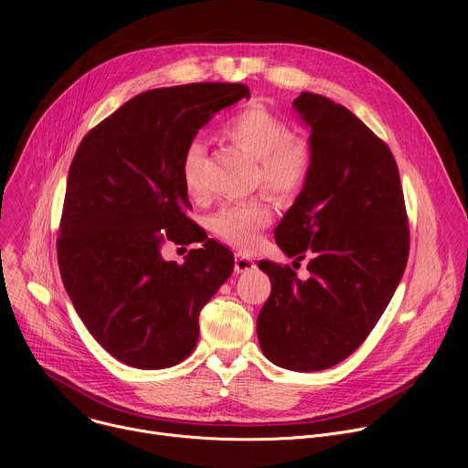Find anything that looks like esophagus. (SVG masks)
Wrapping results in <instances>:
<instances>
[{
	"mask_svg": "<svg viewBox=\"0 0 468 468\" xmlns=\"http://www.w3.org/2000/svg\"><path fill=\"white\" fill-rule=\"evenodd\" d=\"M253 269H255L253 259H250L244 253H237L235 255V272L237 274H242V272H248V271H253Z\"/></svg>",
	"mask_w": 468,
	"mask_h": 468,
	"instance_id": "esophagus-1",
	"label": "esophagus"
}]
</instances>
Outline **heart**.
Listing matches in <instances>:
<instances>
[{"mask_svg": "<svg viewBox=\"0 0 468 468\" xmlns=\"http://www.w3.org/2000/svg\"><path fill=\"white\" fill-rule=\"evenodd\" d=\"M222 137L257 161L261 188L276 197L296 196L313 168L311 146L292 137L291 125L262 105H251L235 112L220 129ZM206 146L190 141L181 155L179 174L185 190L192 197L207 192L204 176ZM272 222V209L261 199L226 204L211 217V231L224 242L237 248L257 244L261 231Z\"/></svg>", "mask_w": 468, "mask_h": 468, "instance_id": "heart-1", "label": "heart"}]
</instances>
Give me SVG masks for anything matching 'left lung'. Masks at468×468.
<instances>
[{"label":"left lung","mask_w":468,"mask_h":468,"mask_svg":"<svg viewBox=\"0 0 468 468\" xmlns=\"http://www.w3.org/2000/svg\"><path fill=\"white\" fill-rule=\"evenodd\" d=\"M294 109L311 127L313 168L274 235L289 257H309V278L259 261L272 291L257 337L274 365L314 372L352 356L378 324L404 276L410 228L388 146L320 94L302 92Z\"/></svg>","instance_id":"1"}]
</instances>
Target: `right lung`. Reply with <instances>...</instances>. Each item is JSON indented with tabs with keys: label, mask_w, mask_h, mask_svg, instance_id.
I'll use <instances>...</instances> for the list:
<instances>
[{
	"label": "right lung",
	"mask_w": 468,
	"mask_h": 468,
	"mask_svg": "<svg viewBox=\"0 0 468 468\" xmlns=\"http://www.w3.org/2000/svg\"><path fill=\"white\" fill-rule=\"evenodd\" d=\"M250 98L242 83L146 90L92 127L66 183L58 271L90 335L118 361L168 368L186 359L199 311L233 272V253L186 217L179 163L215 112ZM204 241L183 265L160 246Z\"/></svg>",
	"instance_id": "right-lung-1"
}]
</instances>
